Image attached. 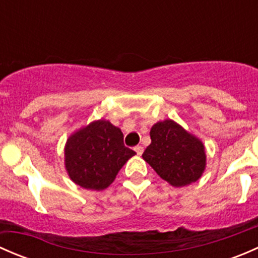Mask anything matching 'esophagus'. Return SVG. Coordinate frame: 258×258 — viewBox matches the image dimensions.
Here are the masks:
<instances>
[{
  "mask_svg": "<svg viewBox=\"0 0 258 258\" xmlns=\"http://www.w3.org/2000/svg\"><path fill=\"white\" fill-rule=\"evenodd\" d=\"M135 151H136L137 155H142V152H144V147H142V146H136V147H135Z\"/></svg>",
  "mask_w": 258,
  "mask_h": 258,
  "instance_id": "obj_1",
  "label": "esophagus"
}]
</instances>
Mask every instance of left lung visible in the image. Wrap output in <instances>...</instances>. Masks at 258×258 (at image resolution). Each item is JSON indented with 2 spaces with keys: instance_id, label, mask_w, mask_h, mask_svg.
Listing matches in <instances>:
<instances>
[{
  "instance_id": "8db88e82",
  "label": "left lung",
  "mask_w": 258,
  "mask_h": 258,
  "mask_svg": "<svg viewBox=\"0 0 258 258\" xmlns=\"http://www.w3.org/2000/svg\"><path fill=\"white\" fill-rule=\"evenodd\" d=\"M150 136L151 144L142 158L161 178L173 187L201 178L206 170V150L199 137L170 118L153 124Z\"/></svg>"
}]
</instances>
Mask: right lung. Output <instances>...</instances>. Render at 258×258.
I'll use <instances>...</instances> for the list:
<instances>
[{"label":"right lung","instance_id":"add662e5","mask_svg":"<svg viewBox=\"0 0 258 258\" xmlns=\"http://www.w3.org/2000/svg\"><path fill=\"white\" fill-rule=\"evenodd\" d=\"M135 155V151L124 147L121 130L101 118L81 127L67 139L64 167L76 184L86 189L102 191Z\"/></svg>","mask_w":258,"mask_h":258}]
</instances>
